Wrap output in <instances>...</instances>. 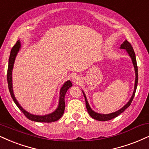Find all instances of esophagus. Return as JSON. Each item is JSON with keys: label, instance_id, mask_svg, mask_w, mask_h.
<instances>
[{"label": "esophagus", "instance_id": "34e87169", "mask_svg": "<svg viewBox=\"0 0 149 149\" xmlns=\"http://www.w3.org/2000/svg\"><path fill=\"white\" fill-rule=\"evenodd\" d=\"M80 77L78 76V75L75 74V75H73L72 77V81L73 82V83L74 84H77V83H79L80 81Z\"/></svg>", "mask_w": 149, "mask_h": 149}]
</instances>
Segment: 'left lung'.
<instances>
[{
	"label": "left lung",
	"instance_id": "1",
	"mask_svg": "<svg viewBox=\"0 0 149 149\" xmlns=\"http://www.w3.org/2000/svg\"><path fill=\"white\" fill-rule=\"evenodd\" d=\"M120 49H124L126 51V52L128 53V54L129 55V56L131 57V60H132V63H133V65L134 66V70H135V86H134V91L133 93V95L130 99L129 101L126 103V104L123 106L122 108H121L120 109L118 110V111L114 112V113H111L109 114H102V113H98L97 112H95L92 109L91 106H90L87 100V97L86 96V94L84 93V92L82 90V92H83L84 96L85 97V100H86V108H87L88 113H89V115H91V117H93V119H96V120L98 121H108L111 120V119L115 118L118 116V115H120L121 113H122L127 108L128 106H130L131 105L132 101H133L134 96H135V91H136L137 89V81H138V70H137V61H136V57H135V52H134L133 47L131 46V43L128 42L127 40H125L123 43L121 44Z\"/></svg>",
	"mask_w": 149,
	"mask_h": 149
}]
</instances>
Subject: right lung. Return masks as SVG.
<instances>
[{
	"instance_id": "obj_1",
	"label": "right lung",
	"mask_w": 149,
	"mask_h": 149,
	"mask_svg": "<svg viewBox=\"0 0 149 149\" xmlns=\"http://www.w3.org/2000/svg\"><path fill=\"white\" fill-rule=\"evenodd\" d=\"M21 48V43L20 40H18L16 42V43L12 47V50H11L10 58H9L8 62V69H7V83H8V88L9 91H10L11 97H12L13 101L16 104V105L18 106L21 111L23 112L24 115L26 116L29 119L34 121V122H53L55 121H57L59 119L62 115L64 113V110H65V96L66 94V92L68 91L71 86H72V84L70 80H68L65 83L63 84L60 89L59 93V99H58V104L57 108H56L54 111L52 112L51 113L47 114V115H34V114H31L25 111L22 106L20 105L17 100L16 99L15 95H14V91H13V84H12V70L13 68H14V64L15 62V59L16 56H17L18 52Z\"/></svg>"
}]
</instances>
